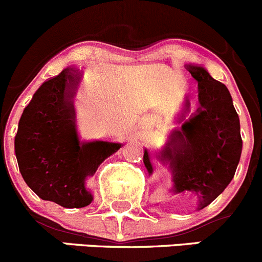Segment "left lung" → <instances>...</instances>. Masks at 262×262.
I'll list each match as a JSON object with an SVG mask.
<instances>
[{
    "instance_id": "8db88e82",
    "label": "left lung",
    "mask_w": 262,
    "mask_h": 262,
    "mask_svg": "<svg viewBox=\"0 0 262 262\" xmlns=\"http://www.w3.org/2000/svg\"><path fill=\"white\" fill-rule=\"evenodd\" d=\"M198 81L199 107L189 118V100L158 158L168 165L171 192L198 198L199 209L208 207L228 186L236 172L242 150L239 119L226 84L214 80L202 66L187 64ZM143 162L153 172L149 153Z\"/></svg>"
}]
</instances>
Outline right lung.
<instances>
[{"label":"right lung","mask_w":262,"mask_h":262,"mask_svg":"<svg viewBox=\"0 0 262 262\" xmlns=\"http://www.w3.org/2000/svg\"><path fill=\"white\" fill-rule=\"evenodd\" d=\"M82 72L68 67L44 82L24 109L15 155L24 181L40 199L64 208H83L92 202L86 180L120 143L80 141L73 96Z\"/></svg>","instance_id":"add662e5"}]
</instances>
